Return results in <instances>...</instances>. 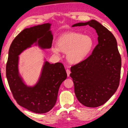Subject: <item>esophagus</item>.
Instances as JSON below:
<instances>
[{
  "mask_svg": "<svg viewBox=\"0 0 128 128\" xmlns=\"http://www.w3.org/2000/svg\"><path fill=\"white\" fill-rule=\"evenodd\" d=\"M66 73H67V75H68V77H69V76H70V70H68V69H66Z\"/></svg>",
  "mask_w": 128,
  "mask_h": 128,
  "instance_id": "1",
  "label": "esophagus"
}]
</instances>
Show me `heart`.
I'll return each mask as SVG.
<instances>
[{
    "label": "heart",
    "instance_id": "obj_1",
    "mask_svg": "<svg viewBox=\"0 0 128 128\" xmlns=\"http://www.w3.org/2000/svg\"><path fill=\"white\" fill-rule=\"evenodd\" d=\"M94 42L90 36L76 32L66 33L57 40V46H52V51L59 55L60 51L66 52V60L70 64H77L84 60L90 55Z\"/></svg>",
    "mask_w": 128,
    "mask_h": 128
}]
</instances>
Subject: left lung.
I'll return each instance as SVG.
<instances>
[{"instance_id": "8db88e82", "label": "left lung", "mask_w": 128, "mask_h": 128, "mask_svg": "<svg viewBox=\"0 0 128 128\" xmlns=\"http://www.w3.org/2000/svg\"><path fill=\"white\" fill-rule=\"evenodd\" d=\"M87 25L95 29L98 44L88 58L72 66L70 76L78 100L85 106L96 107L104 104L117 90L121 58L114 35L99 22L92 20L72 26Z\"/></svg>"}]
</instances>
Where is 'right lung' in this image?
I'll list each match as a JSON object with an SVG mask.
<instances>
[{"instance_id": "obj_1", "label": "right lung", "mask_w": 128, "mask_h": 128, "mask_svg": "<svg viewBox=\"0 0 128 128\" xmlns=\"http://www.w3.org/2000/svg\"><path fill=\"white\" fill-rule=\"evenodd\" d=\"M51 25L45 23L24 29L12 41L8 51L6 77L11 91L18 104L35 113H46L53 108L67 74L62 64H50L44 58L38 81L29 86L20 73L19 56L33 46L42 50L50 49L53 40Z\"/></svg>"}]
</instances>
